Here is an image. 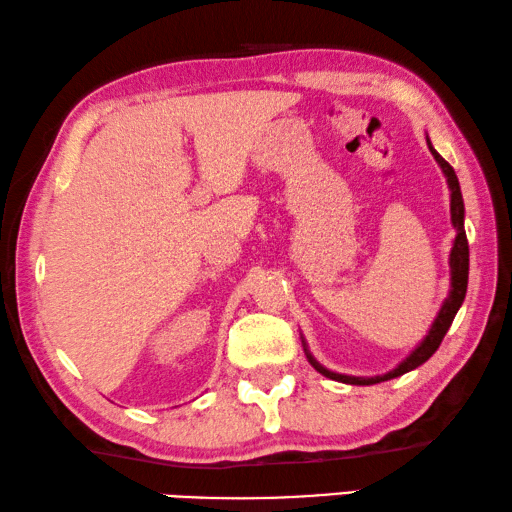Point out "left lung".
<instances>
[{"mask_svg":"<svg viewBox=\"0 0 512 512\" xmlns=\"http://www.w3.org/2000/svg\"><path fill=\"white\" fill-rule=\"evenodd\" d=\"M427 146L429 150H432L434 159L438 161V166H441V170L447 177V186H450V213H452V224L456 229V238H454V247L450 251V272H452V290H450V297L445 299V303L441 306V310H438V315L434 319L432 328H429L427 337L420 342L414 351L409 353L407 360H402L396 369L384 373V375H375V378H355V375H342V373H335V371H328L321 366L315 357L310 355L308 348H303L308 355V362L315 366V369L326 375V378L330 380H337V382H344V384H360V387H366V384H378V382H384V380H393L398 378V375H405L409 371L418 369L420 364H425L429 357H432L436 353V348L441 346L443 337L447 330H450L452 321L456 317V312H459L461 303L465 299V292H468V270H470V249H468V236H465V229H463V218H465V209H463V195H461V186H459V179H456V173L454 168L447 164V161L438 155V152L434 150L432 141L427 139ZM306 346V344H303Z\"/></svg>","mask_w":512,"mask_h":512,"instance_id":"8db88e82","label":"left lung"}]
</instances>
